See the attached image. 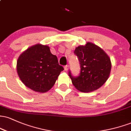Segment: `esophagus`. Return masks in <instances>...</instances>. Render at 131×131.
<instances>
[{
	"label": "esophagus",
	"mask_w": 131,
	"mask_h": 131,
	"mask_svg": "<svg viewBox=\"0 0 131 131\" xmlns=\"http://www.w3.org/2000/svg\"><path fill=\"white\" fill-rule=\"evenodd\" d=\"M64 70L65 71H68L69 70V65H66L64 66Z\"/></svg>",
	"instance_id": "obj_1"
}]
</instances>
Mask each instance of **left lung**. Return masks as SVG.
<instances>
[{"instance_id":"1","label":"left lung","mask_w":131,"mask_h":131,"mask_svg":"<svg viewBox=\"0 0 131 131\" xmlns=\"http://www.w3.org/2000/svg\"><path fill=\"white\" fill-rule=\"evenodd\" d=\"M74 53L78 57L81 67L77 77L69 71L73 85L82 92H89L100 88L108 79L112 63L110 58L100 47L91 42L78 46Z\"/></svg>"}]
</instances>
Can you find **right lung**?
I'll return each instance as SVG.
<instances>
[{
  "mask_svg": "<svg viewBox=\"0 0 131 131\" xmlns=\"http://www.w3.org/2000/svg\"><path fill=\"white\" fill-rule=\"evenodd\" d=\"M63 70L49 47L39 43L23 52L16 64L18 74L23 83L40 93L49 91Z\"/></svg>",
  "mask_w": 131,
  "mask_h": 131,
  "instance_id": "right-lung-1",
  "label": "right lung"
}]
</instances>
